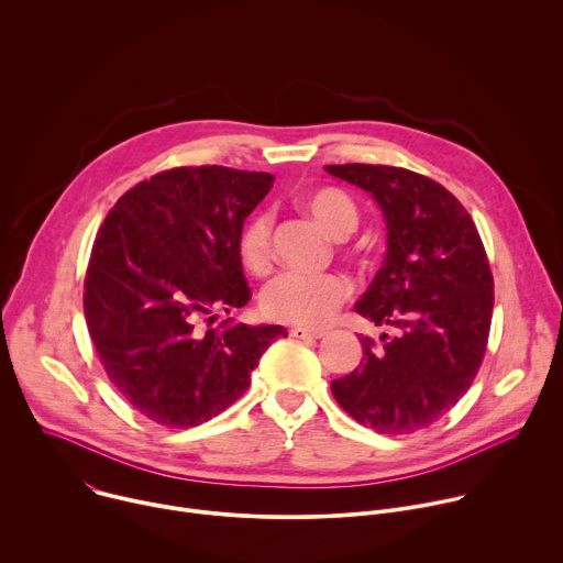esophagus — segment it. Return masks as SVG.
Instances as JSON below:
<instances>
[{
  "instance_id": "1",
  "label": "esophagus",
  "mask_w": 563,
  "mask_h": 563,
  "mask_svg": "<svg viewBox=\"0 0 563 563\" xmlns=\"http://www.w3.org/2000/svg\"><path fill=\"white\" fill-rule=\"evenodd\" d=\"M289 334L294 339H323L325 336L323 330H307V328H291Z\"/></svg>"
}]
</instances>
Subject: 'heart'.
Here are the masks:
<instances>
[{
  "mask_svg": "<svg viewBox=\"0 0 563 563\" xmlns=\"http://www.w3.org/2000/svg\"><path fill=\"white\" fill-rule=\"evenodd\" d=\"M309 213L332 238H347L358 224V211L350 196L339 189H320L300 198ZM272 227L265 213L247 220L238 235V256L252 274H265L272 263ZM350 296V283L336 274L302 276L283 274L261 291V309L267 318L298 328H320Z\"/></svg>",
  "mask_w": 563,
  "mask_h": 563,
  "instance_id": "heart-1",
  "label": "heart"
}]
</instances>
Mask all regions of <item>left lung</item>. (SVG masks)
Masks as SVG:
<instances>
[{"instance_id": "8db88e82", "label": "left lung", "mask_w": 563, "mask_h": 563, "mask_svg": "<svg viewBox=\"0 0 563 563\" xmlns=\"http://www.w3.org/2000/svg\"><path fill=\"white\" fill-rule=\"evenodd\" d=\"M372 194L387 227V252L354 311L383 334L361 339V365L332 380L339 406L380 434H410L450 412L484 361L495 280L478 231L439 183L385 165H328Z\"/></svg>"}]
</instances>
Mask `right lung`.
<instances>
[{
  "label": "right lung",
  "instance_id": "obj_1",
  "mask_svg": "<svg viewBox=\"0 0 563 563\" xmlns=\"http://www.w3.org/2000/svg\"><path fill=\"white\" fill-rule=\"evenodd\" d=\"M272 174L178 167L135 185L93 243L85 316L107 376L126 404L191 428L245 394L280 325L205 328L252 298L238 235Z\"/></svg>",
  "mask_w": 563,
  "mask_h": 563
}]
</instances>
